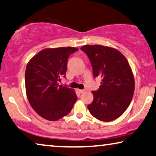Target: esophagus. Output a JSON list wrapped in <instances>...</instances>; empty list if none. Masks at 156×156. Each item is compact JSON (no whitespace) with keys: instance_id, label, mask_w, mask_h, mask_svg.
<instances>
[{"instance_id":"esophagus-1","label":"esophagus","mask_w":156,"mask_h":156,"mask_svg":"<svg viewBox=\"0 0 156 156\" xmlns=\"http://www.w3.org/2000/svg\"><path fill=\"white\" fill-rule=\"evenodd\" d=\"M78 92H79V93H80V94H81V93H83V92H85V90H78Z\"/></svg>"}]
</instances>
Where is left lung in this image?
<instances>
[{
    "mask_svg": "<svg viewBox=\"0 0 156 156\" xmlns=\"http://www.w3.org/2000/svg\"><path fill=\"white\" fill-rule=\"evenodd\" d=\"M80 50L89 58L94 78L101 77L99 88L92 91L90 113L101 121L119 118L128 107L134 91V79L129 64L121 52L103 45H84Z\"/></svg>",
    "mask_w": 156,
    "mask_h": 156,
    "instance_id": "obj_1",
    "label": "left lung"
}]
</instances>
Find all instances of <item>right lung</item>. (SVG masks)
<instances>
[{"instance_id": "obj_1", "label": "right lung", "mask_w": 156, "mask_h": 156, "mask_svg": "<svg viewBox=\"0 0 156 156\" xmlns=\"http://www.w3.org/2000/svg\"><path fill=\"white\" fill-rule=\"evenodd\" d=\"M72 47L41 50L28 63L25 72L27 98L42 118L55 121L69 114L77 100L73 90L59 85L66 78L69 55L78 51Z\"/></svg>"}]
</instances>
